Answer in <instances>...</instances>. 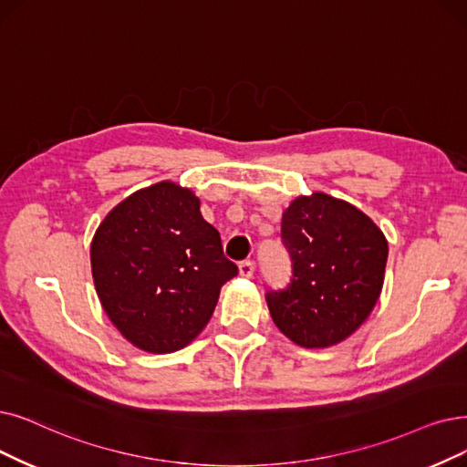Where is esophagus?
<instances>
[{"label": "esophagus", "mask_w": 467, "mask_h": 467, "mask_svg": "<svg viewBox=\"0 0 467 467\" xmlns=\"http://www.w3.org/2000/svg\"><path fill=\"white\" fill-rule=\"evenodd\" d=\"M239 274L244 277H251L254 274V263L253 260H244V263H239Z\"/></svg>", "instance_id": "obj_1"}]
</instances>
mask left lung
<instances>
[{
    "label": "left lung",
    "mask_w": 467,
    "mask_h": 467,
    "mask_svg": "<svg viewBox=\"0 0 467 467\" xmlns=\"http://www.w3.org/2000/svg\"><path fill=\"white\" fill-rule=\"evenodd\" d=\"M282 239L293 277L285 289L266 293L274 324L305 348L345 341L381 295L389 253L383 232L354 204L314 192L284 211Z\"/></svg>",
    "instance_id": "8db88e82"
}]
</instances>
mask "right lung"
Wrapping results in <instances>:
<instances>
[{
	"label": "right lung",
	"mask_w": 467,
	"mask_h": 467,
	"mask_svg": "<svg viewBox=\"0 0 467 467\" xmlns=\"http://www.w3.org/2000/svg\"><path fill=\"white\" fill-rule=\"evenodd\" d=\"M201 201L174 182L138 190L91 239V275L109 320L134 347L164 354L209 324L222 285L237 275Z\"/></svg>",
	"instance_id": "add662e5"
}]
</instances>
